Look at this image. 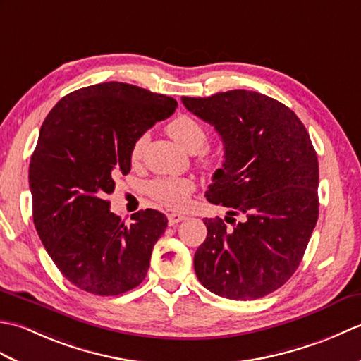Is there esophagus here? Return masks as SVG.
Wrapping results in <instances>:
<instances>
[{
    "label": "esophagus",
    "mask_w": 361,
    "mask_h": 361,
    "mask_svg": "<svg viewBox=\"0 0 361 361\" xmlns=\"http://www.w3.org/2000/svg\"><path fill=\"white\" fill-rule=\"evenodd\" d=\"M185 219H186V216H183V214H176V212H172V214H169V216H167L169 225H171V226L180 224V221H183Z\"/></svg>",
    "instance_id": "obj_1"
}]
</instances>
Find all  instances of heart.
I'll return each instance as SVG.
<instances>
[{"mask_svg": "<svg viewBox=\"0 0 361 361\" xmlns=\"http://www.w3.org/2000/svg\"><path fill=\"white\" fill-rule=\"evenodd\" d=\"M167 132L173 140L178 142L183 149H186L190 153H197L204 147L208 142V132L200 121H197L194 116L189 114H181L169 122ZM145 144H147V135H141L132 145V159L140 161ZM224 157L219 152L202 150L198 163L202 164L206 171H217L221 166ZM194 185L189 180H178V178H155L147 185V192L158 202L159 204L166 206L171 209H183L189 202V197L192 194Z\"/></svg>", "mask_w": 361, "mask_h": 361, "instance_id": "heart-1", "label": "heart"}]
</instances>
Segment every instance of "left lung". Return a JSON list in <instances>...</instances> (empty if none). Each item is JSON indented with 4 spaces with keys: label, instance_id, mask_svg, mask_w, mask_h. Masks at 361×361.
Wrapping results in <instances>:
<instances>
[{
    "label": "left lung",
    "instance_id": "left-lung-1",
    "mask_svg": "<svg viewBox=\"0 0 361 361\" xmlns=\"http://www.w3.org/2000/svg\"><path fill=\"white\" fill-rule=\"evenodd\" d=\"M214 126L225 161L206 192L233 217L204 219L206 240L194 256L197 278L212 293L235 301L262 298L296 271L317 225L319 169L304 124L288 106L256 91L231 90L181 97Z\"/></svg>",
    "mask_w": 361,
    "mask_h": 361
}]
</instances>
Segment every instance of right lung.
I'll list each match as a JSON object with an SVG mask.
<instances>
[{"label": "right lung", "mask_w": 361, "mask_h": 361, "mask_svg": "<svg viewBox=\"0 0 361 361\" xmlns=\"http://www.w3.org/2000/svg\"><path fill=\"white\" fill-rule=\"evenodd\" d=\"M173 97L104 82L60 99L46 116L29 164L32 216L65 278L88 293L114 296L140 286L167 219L137 211L124 225L106 195L132 166V145L175 111Z\"/></svg>", "instance_id": "obj_1"}]
</instances>
